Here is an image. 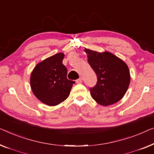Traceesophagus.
<instances>
[{
  "instance_id": "esophagus-1",
  "label": "esophagus",
  "mask_w": 154,
  "mask_h": 154,
  "mask_svg": "<svg viewBox=\"0 0 154 154\" xmlns=\"http://www.w3.org/2000/svg\"><path fill=\"white\" fill-rule=\"evenodd\" d=\"M76 83L77 84H81L82 83V78H79V79H78L76 80Z\"/></svg>"
}]
</instances>
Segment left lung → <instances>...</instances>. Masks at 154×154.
I'll use <instances>...</instances> for the list:
<instances>
[{
	"instance_id": "8db88e82",
	"label": "left lung",
	"mask_w": 154,
	"mask_h": 154,
	"mask_svg": "<svg viewBox=\"0 0 154 154\" xmlns=\"http://www.w3.org/2000/svg\"><path fill=\"white\" fill-rule=\"evenodd\" d=\"M84 51L98 78L96 85L90 88L93 99L103 106L117 103L124 96L131 82L127 64L109 51L98 52L86 48Z\"/></svg>"
}]
</instances>
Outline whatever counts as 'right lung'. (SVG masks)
Listing matches in <instances>:
<instances>
[{"instance_id":"add662e5","label":"right lung","mask_w":154,"mask_h":154,"mask_svg":"<svg viewBox=\"0 0 154 154\" xmlns=\"http://www.w3.org/2000/svg\"><path fill=\"white\" fill-rule=\"evenodd\" d=\"M63 53L38 63L32 71L30 83L33 94L49 106H56L68 98L75 82L67 79L66 67L63 64Z\"/></svg>"}]
</instances>
